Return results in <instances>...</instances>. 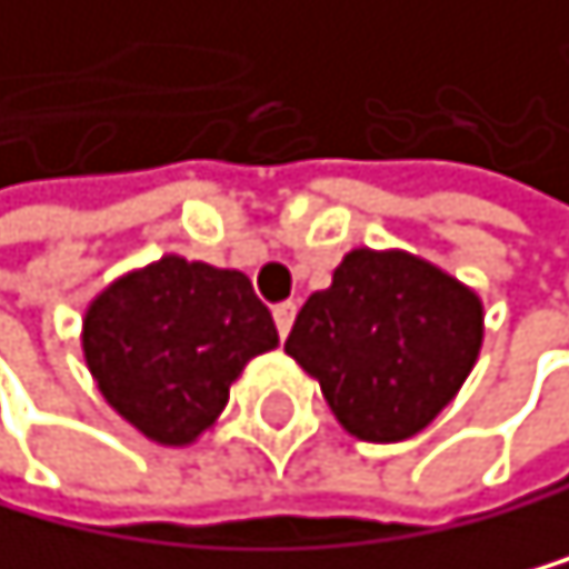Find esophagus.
I'll list each match as a JSON object with an SVG mask.
<instances>
[{
    "label": "esophagus",
    "mask_w": 569,
    "mask_h": 569,
    "mask_svg": "<svg viewBox=\"0 0 569 569\" xmlns=\"http://www.w3.org/2000/svg\"><path fill=\"white\" fill-rule=\"evenodd\" d=\"M272 315H276L279 337H287V333H290V326H293V315H297V301H282V305H276Z\"/></svg>",
    "instance_id": "1"
}]
</instances>
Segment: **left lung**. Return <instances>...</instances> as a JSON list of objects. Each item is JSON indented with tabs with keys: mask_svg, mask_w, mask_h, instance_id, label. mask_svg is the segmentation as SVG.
<instances>
[{
	"mask_svg": "<svg viewBox=\"0 0 569 569\" xmlns=\"http://www.w3.org/2000/svg\"><path fill=\"white\" fill-rule=\"evenodd\" d=\"M480 340L483 308L459 279L405 250H351L297 311L287 355L319 380L343 430L387 445L433 423Z\"/></svg>",
	"mask_w": 569,
	"mask_h": 569,
	"instance_id": "8db88e82",
	"label": "left lung"
}]
</instances>
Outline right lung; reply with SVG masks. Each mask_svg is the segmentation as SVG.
<instances>
[{
	"label": "right lung",
	"mask_w": 569,
	"mask_h": 569,
	"mask_svg": "<svg viewBox=\"0 0 569 569\" xmlns=\"http://www.w3.org/2000/svg\"><path fill=\"white\" fill-rule=\"evenodd\" d=\"M276 343L272 311L243 272L174 254L107 287L81 333L103 398L157 445L197 441L243 366Z\"/></svg>",
	"instance_id": "right-lung-1"
}]
</instances>
